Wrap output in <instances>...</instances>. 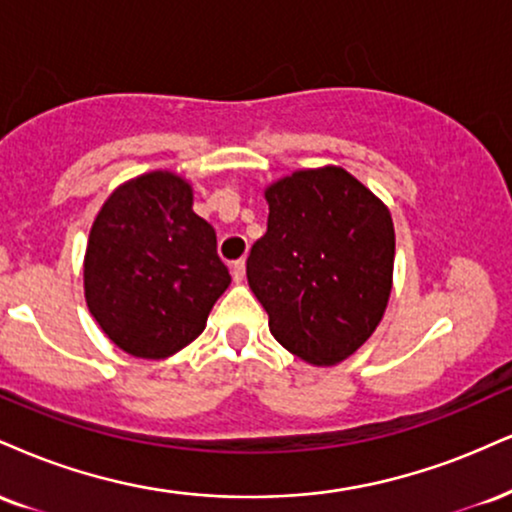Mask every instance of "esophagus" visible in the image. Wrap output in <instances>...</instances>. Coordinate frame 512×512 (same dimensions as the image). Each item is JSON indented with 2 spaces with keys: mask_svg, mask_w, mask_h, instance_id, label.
I'll list each match as a JSON object with an SVG mask.
<instances>
[{
  "mask_svg": "<svg viewBox=\"0 0 512 512\" xmlns=\"http://www.w3.org/2000/svg\"><path fill=\"white\" fill-rule=\"evenodd\" d=\"M231 274H233V281L240 283L245 279V260H236L231 264Z\"/></svg>",
  "mask_w": 512,
  "mask_h": 512,
  "instance_id": "obj_1",
  "label": "esophagus"
}]
</instances>
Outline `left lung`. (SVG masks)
Masks as SVG:
<instances>
[{
    "instance_id": "obj_1",
    "label": "left lung",
    "mask_w": 512,
    "mask_h": 512,
    "mask_svg": "<svg viewBox=\"0 0 512 512\" xmlns=\"http://www.w3.org/2000/svg\"><path fill=\"white\" fill-rule=\"evenodd\" d=\"M267 233L248 283L288 353L338 365L374 334L393 286L391 212L341 166L293 171L264 190Z\"/></svg>"
}]
</instances>
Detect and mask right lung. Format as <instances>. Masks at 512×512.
<instances>
[{"instance_id":"1","label":"right lung","mask_w":512,"mask_h":512,"mask_svg":"<svg viewBox=\"0 0 512 512\" xmlns=\"http://www.w3.org/2000/svg\"><path fill=\"white\" fill-rule=\"evenodd\" d=\"M85 303L114 346L164 360L205 331L231 276L217 233L193 212V188L171 171L131 178L92 221Z\"/></svg>"}]
</instances>
